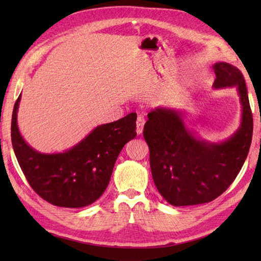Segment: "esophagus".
<instances>
[{
    "label": "esophagus",
    "mask_w": 261,
    "mask_h": 261,
    "mask_svg": "<svg viewBox=\"0 0 261 261\" xmlns=\"http://www.w3.org/2000/svg\"><path fill=\"white\" fill-rule=\"evenodd\" d=\"M144 125H145V118H144V116L139 115L137 117V121H136V132H137L138 135H140V134L143 133Z\"/></svg>",
    "instance_id": "34e87169"
}]
</instances>
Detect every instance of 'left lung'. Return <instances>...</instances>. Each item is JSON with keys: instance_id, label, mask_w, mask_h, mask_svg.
<instances>
[{"instance_id": "obj_1", "label": "left lung", "mask_w": 261, "mask_h": 261, "mask_svg": "<svg viewBox=\"0 0 261 261\" xmlns=\"http://www.w3.org/2000/svg\"><path fill=\"white\" fill-rule=\"evenodd\" d=\"M212 68L213 88H235L240 97L241 124L232 136L219 143L204 140L188 127L184 112L169 107L151 110L144 127L155 187L175 207L206 203L224 193L240 173L251 144L252 114L242 73L225 62Z\"/></svg>"}]
</instances>
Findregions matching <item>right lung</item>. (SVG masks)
<instances>
[{
	"label": "right lung",
	"instance_id": "1",
	"mask_svg": "<svg viewBox=\"0 0 261 261\" xmlns=\"http://www.w3.org/2000/svg\"><path fill=\"white\" fill-rule=\"evenodd\" d=\"M21 94L12 116L15 155L34 191L58 207L82 208L100 198L111 178L121 150L136 137L137 115L94 127L74 147L58 153H43L22 138L17 124Z\"/></svg>",
	"mask_w": 261,
	"mask_h": 261
}]
</instances>
